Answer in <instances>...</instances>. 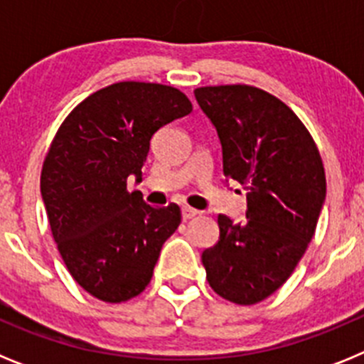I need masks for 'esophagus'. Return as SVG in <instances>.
Listing matches in <instances>:
<instances>
[{"label": "esophagus", "mask_w": 364, "mask_h": 364, "mask_svg": "<svg viewBox=\"0 0 364 364\" xmlns=\"http://www.w3.org/2000/svg\"><path fill=\"white\" fill-rule=\"evenodd\" d=\"M197 215H198V211L193 210V208H189V205H184V208H182V218H184V220H189V218L197 217Z\"/></svg>", "instance_id": "esophagus-1"}]
</instances>
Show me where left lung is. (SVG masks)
<instances>
[{
    "mask_svg": "<svg viewBox=\"0 0 364 364\" xmlns=\"http://www.w3.org/2000/svg\"><path fill=\"white\" fill-rule=\"evenodd\" d=\"M217 129L222 173L247 189L246 220L218 215V242L202 252L210 286L235 304L277 291L315 233L326 176L314 138L281 100L252 85L195 89Z\"/></svg>",
    "mask_w": 364,
    "mask_h": 364,
    "instance_id": "obj_1",
    "label": "left lung"
}]
</instances>
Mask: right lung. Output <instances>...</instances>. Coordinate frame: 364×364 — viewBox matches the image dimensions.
Masks as SVG:
<instances>
[{"mask_svg": "<svg viewBox=\"0 0 364 364\" xmlns=\"http://www.w3.org/2000/svg\"><path fill=\"white\" fill-rule=\"evenodd\" d=\"M193 111L169 85L118 82L73 109L41 169L50 231L74 281L105 302L146 290L160 250L180 224V208H153L127 178L142 182L151 138Z\"/></svg>", "mask_w": 364, "mask_h": 364, "instance_id": "add662e5", "label": "right lung"}]
</instances>
